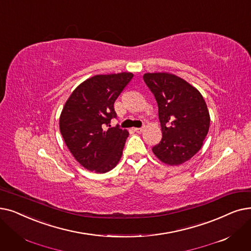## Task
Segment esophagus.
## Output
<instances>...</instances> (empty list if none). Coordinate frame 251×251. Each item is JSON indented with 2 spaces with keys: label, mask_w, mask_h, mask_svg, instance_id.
Listing matches in <instances>:
<instances>
[{
  "label": "esophagus",
  "mask_w": 251,
  "mask_h": 251,
  "mask_svg": "<svg viewBox=\"0 0 251 251\" xmlns=\"http://www.w3.org/2000/svg\"><path fill=\"white\" fill-rule=\"evenodd\" d=\"M134 131L137 132V133H141V132L144 131V127H139V128L135 127V128H134Z\"/></svg>",
  "instance_id": "obj_1"
}]
</instances>
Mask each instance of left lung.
Here are the masks:
<instances>
[{"instance_id": "left-lung-1", "label": "left lung", "mask_w": 251, "mask_h": 251, "mask_svg": "<svg viewBox=\"0 0 251 251\" xmlns=\"http://www.w3.org/2000/svg\"><path fill=\"white\" fill-rule=\"evenodd\" d=\"M154 94L162 139L152 151L162 162L179 165L201 149L208 133L210 117L201 93L188 82L167 73L145 74Z\"/></svg>"}]
</instances>
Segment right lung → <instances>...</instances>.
Instances as JSON below:
<instances>
[{
	"mask_svg": "<svg viewBox=\"0 0 251 251\" xmlns=\"http://www.w3.org/2000/svg\"><path fill=\"white\" fill-rule=\"evenodd\" d=\"M131 73L97 75L86 80L69 97L59 119L61 135L75 159L90 171L104 173L121 159L129 133L119 125L114 103Z\"/></svg>",
	"mask_w": 251,
	"mask_h": 251,
	"instance_id": "add662e5",
	"label": "right lung"
}]
</instances>
